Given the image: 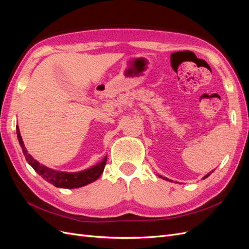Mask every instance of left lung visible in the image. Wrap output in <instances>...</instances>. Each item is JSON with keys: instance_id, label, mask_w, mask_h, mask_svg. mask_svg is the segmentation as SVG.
Wrapping results in <instances>:
<instances>
[{"instance_id": "left-lung-1", "label": "left lung", "mask_w": 249, "mask_h": 249, "mask_svg": "<svg viewBox=\"0 0 249 249\" xmlns=\"http://www.w3.org/2000/svg\"><path fill=\"white\" fill-rule=\"evenodd\" d=\"M213 171H214V170H212V171H211V172H209V173H208V175H206V176H205V177H203V178H203V179H205V178H208V177H209V176H210V175H211V173H212V172H213ZM159 177H160V178H163V179H165V180H169V182H172V180H170V179H168V178H163V177H162V176H159Z\"/></svg>"}]
</instances>
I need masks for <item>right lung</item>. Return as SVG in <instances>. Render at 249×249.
I'll return each mask as SVG.
<instances>
[{
	"label": "right lung",
	"mask_w": 249,
	"mask_h": 249,
	"mask_svg": "<svg viewBox=\"0 0 249 249\" xmlns=\"http://www.w3.org/2000/svg\"><path fill=\"white\" fill-rule=\"evenodd\" d=\"M17 134L18 139L19 142V145L22 149L27 162L31 165L33 169L38 173V175L46 179L50 184L54 185L58 188H64V189H73V188H80L83 186H86L90 183H93L94 180L99 178L104 171L105 165L107 162V156L104 159L97 163L94 166L90 167L88 169L78 171V172H65V171H59L49 168L44 166L43 164H40L38 161H36L34 158L28 153L27 148L25 147L24 141L21 139L20 132L18 126L17 125Z\"/></svg>",
	"instance_id": "1"
}]
</instances>
